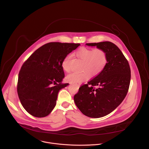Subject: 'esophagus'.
I'll return each instance as SVG.
<instances>
[{
	"instance_id": "1",
	"label": "esophagus",
	"mask_w": 149,
	"mask_h": 149,
	"mask_svg": "<svg viewBox=\"0 0 149 149\" xmlns=\"http://www.w3.org/2000/svg\"><path fill=\"white\" fill-rule=\"evenodd\" d=\"M78 87H79V86H78Z\"/></svg>"
}]
</instances>
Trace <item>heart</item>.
I'll return each mask as SVG.
<instances>
[{"instance_id": "1", "label": "heart", "mask_w": 149, "mask_h": 149, "mask_svg": "<svg viewBox=\"0 0 149 149\" xmlns=\"http://www.w3.org/2000/svg\"><path fill=\"white\" fill-rule=\"evenodd\" d=\"M77 56L84 61L82 72H72L66 77V80L71 84H79L88 80L91 75H97L105 68L107 63V56L105 52L100 48L94 49L81 48L75 53ZM71 55H67L62 62V69L65 72L70 71L69 61Z\"/></svg>"}]
</instances>
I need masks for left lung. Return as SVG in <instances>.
I'll use <instances>...</instances> for the list:
<instances>
[{
  "label": "left lung",
  "instance_id": "obj_1",
  "mask_svg": "<svg viewBox=\"0 0 149 149\" xmlns=\"http://www.w3.org/2000/svg\"><path fill=\"white\" fill-rule=\"evenodd\" d=\"M86 45L104 50L107 56V63L101 73L79 88L74 99L83 114L100 118L114 111L125 97L130 86L131 71L128 61L112 42H101ZM94 86L99 87L95 89Z\"/></svg>",
  "mask_w": 149,
  "mask_h": 149
}]
</instances>
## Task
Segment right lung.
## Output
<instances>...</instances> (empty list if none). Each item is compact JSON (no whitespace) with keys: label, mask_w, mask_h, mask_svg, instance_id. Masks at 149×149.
<instances>
[{"label":"right lung","mask_w":149,"mask_h":149,"mask_svg":"<svg viewBox=\"0 0 149 149\" xmlns=\"http://www.w3.org/2000/svg\"><path fill=\"white\" fill-rule=\"evenodd\" d=\"M79 44L50 42L36 50L24 62L18 75L17 94L25 110L35 117L49 115L58 94L69 84H62V62Z\"/></svg>","instance_id":"obj_1"}]
</instances>
